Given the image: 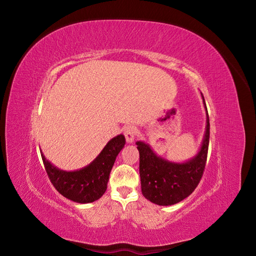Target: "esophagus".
<instances>
[{
    "instance_id": "1",
    "label": "esophagus",
    "mask_w": 256,
    "mask_h": 256,
    "mask_svg": "<svg viewBox=\"0 0 256 256\" xmlns=\"http://www.w3.org/2000/svg\"><path fill=\"white\" fill-rule=\"evenodd\" d=\"M124 134H125L126 138V141L128 143H132L134 141V138L136 136V129L134 126H126L124 128Z\"/></svg>"
}]
</instances>
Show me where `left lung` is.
<instances>
[{
	"label": "left lung",
	"instance_id": "obj_1",
	"mask_svg": "<svg viewBox=\"0 0 256 256\" xmlns=\"http://www.w3.org/2000/svg\"><path fill=\"white\" fill-rule=\"evenodd\" d=\"M206 111V127L202 144L194 157L184 162H174L162 158L152 150L150 144L136 141L140 152V177L143 196L152 203L170 206L180 203L194 191L202 178L209 144V118Z\"/></svg>",
	"mask_w": 256,
	"mask_h": 256
}]
</instances>
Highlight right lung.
<instances>
[{
    "mask_svg": "<svg viewBox=\"0 0 256 256\" xmlns=\"http://www.w3.org/2000/svg\"><path fill=\"white\" fill-rule=\"evenodd\" d=\"M125 143L124 134L114 136L90 164L76 171L60 170L47 160L42 150L40 154L46 172L54 188L68 200L86 204L95 202L104 196L115 159Z\"/></svg>",
    "mask_w": 256,
    "mask_h": 256,
    "instance_id": "obj_1",
    "label": "right lung"
}]
</instances>
